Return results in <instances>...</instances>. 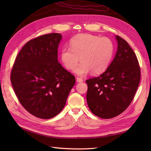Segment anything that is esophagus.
Listing matches in <instances>:
<instances>
[{"instance_id":"obj_1","label":"esophagus","mask_w":151,"mask_h":151,"mask_svg":"<svg viewBox=\"0 0 151 151\" xmlns=\"http://www.w3.org/2000/svg\"><path fill=\"white\" fill-rule=\"evenodd\" d=\"M76 82H78V83H81V82H83V79L81 78H76Z\"/></svg>"}]
</instances>
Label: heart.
<instances>
[{"label":"heart","mask_w":151,"mask_h":151,"mask_svg":"<svg viewBox=\"0 0 151 151\" xmlns=\"http://www.w3.org/2000/svg\"><path fill=\"white\" fill-rule=\"evenodd\" d=\"M70 48L65 47L61 50L62 62L67 69H72L81 62L73 71L79 76H85L90 71L100 74L105 71L113 57L114 47L107 37L91 34H81L70 41ZM80 58H79V57Z\"/></svg>","instance_id":"1"}]
</instances>
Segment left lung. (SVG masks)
I'll list each match as a JSON object with an SVG mask.
<instances>
[{
  "instance_id": "8db88e82",
  "label": "left lung",
  "mask_w": 151,
  "mask_h": 151,
  "mask_svg": "<svg viewBox=\"0 0 151 151\" xmlns=\"http://www.w3.org/2000/svg\"><path fill=\"white\" fill-rule=\"evenodd\" d=\"M117 50L105 71L86 80V99L94 115L102 119L113 118L123 112L133 100L140 81L137 57L126 41L115 36Z\"/></svg>"
}]
</instances>
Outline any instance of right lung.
Wrapping results in <instances>:
<instances>
[{
    "label": "right lung",
    "mask_w": 151,
    "mask_h": 151,
    "mask_svg": "<svg viewBox=\"0 0 151 151\" xmlns=\"http://www.w3.org/2000/svg\"><path fill=\"white\" fill-rule=\"evenodd\" d=\"M62 36L45 34L24 45L16 58L11 82L25 110L38 118H52L65 106L75 78L58 60Z\"/></svg>",
    "instance_id": "obj_1"
}]
</instances>
